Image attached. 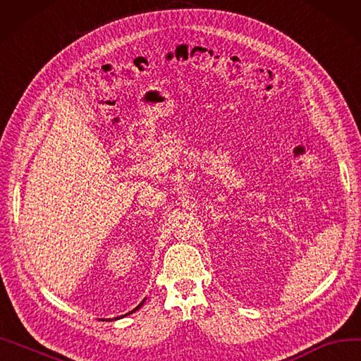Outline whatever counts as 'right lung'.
<instances>
[{
	"mask_svg": "<svg viewBox=\"0 0 361 361\" xmlns=\"http://www.w3.org/2000/svg\"><path fill=\"white\" fill-rule=\"evenodd\" d=\"M145 299H147V298H144L141 302H140V305L138 307H136V308H133L132 311H129V313H126L124 316H120V317H115V319H108V320H118V319H121V317H126V316H129V314H132V313H135V311H138L142 305H144V302H145ZM102 320H106V319H102Z\"/></svg>",
	"mask_w": 361,
	"mask_h": 361,
	"instance_id": "right-lung-1",
	"label": "right lung"
}]
</instances>
